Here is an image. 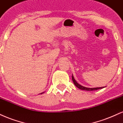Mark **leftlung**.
<instances>
[{
	"label": "left lung",
	"instance_id": "8db88e82",
	"mask_svg": "<svg viewBox=\"0 0 123 123\" xmlns=\"http://www.w3.org/2000/svg\"><path fill=\"white\" fill-rule=\"evenodd\" d=\"M72 79H73V81L74 82V84L78 88H79V89L82 90H86V91H94V90H98V89H103L105 87H94V88H89V87H84V86H82V85H79L77 82L76 81L75 79H74V77L73 75H72Z\"/></svg>",
	"mask_w": 123,
	"mask_h": 123
}]
</instances>
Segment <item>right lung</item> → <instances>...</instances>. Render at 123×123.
Wrapping results in <instances>:
<instances>
[{"mask_svg": "<svg viewBox=\"0 0 123 123\" xmlns=\"http://www.w3.org/2000/svg\"><path fill=\"white\" fill-rule=\"evenodd\" d=\"M44 93V92H43V93H40V94H43V93Z\"/></svg>", "mask_w": 123, "mask_h": 123, "instance_id": "add662e5", "label": "right lung"}]
</instances>
